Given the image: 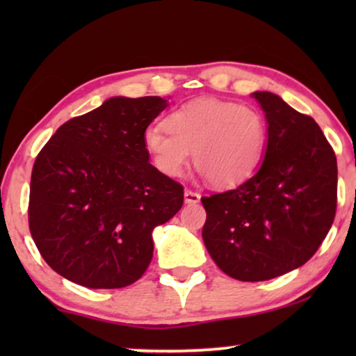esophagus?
<instances>
[{"mask_svg":"<svg viewBox=\"0 0 356 356\" xmlns=\"http://www.w3.org/2000/svg\"><path fill=\"white\" fill-rule=\"evenodd\" d=\"M199 201H201V194L193 191V189H186V191H184V202L197 204Z\"/></svg>","mask_w":356,"mask_h":356,"instance_id":"esophagus-1","label":"esophagus"}]
</instances>
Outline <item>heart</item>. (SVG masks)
<instances>
[{
  "mask_svg": "<svg viewBox=\"0 0 356 356\" xmlns=\"http://www.w3.org/2000/svg\"><path fill=\"white\" fill-rule=\"evenodd\" d=\"M144 147L159 172L179 177L189 154L209 183L233 188L251 177L266 152L264 116L250 105L201 99L178 106L144 133Z\"/></svg>",
  "mask_w": 356,
  "mask_h": 356,
  "instance_id": "1",
  "label": "heart"
}]
</instances>
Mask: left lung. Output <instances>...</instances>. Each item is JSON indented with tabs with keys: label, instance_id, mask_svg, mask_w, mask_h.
Here are the masks:
<instances>
[{
	"label": "left lung",
	"instance_id": "1",
	"mask_svg": "<svg viewBox=\"0 0 356 356\" xmlns=\"http://www.w3.org/2000/svg\"><path fill=\"white\" fill-rule=\"evenodd\" d=\"M252 97L267 120L259 172L235 189L201 197L204 245L241 282L270 280L308 262L337 209V159L318 123L270 92Z\"/></svg>",
	"mask_w": 356,
	"mask_h": 356
}]
</instances>
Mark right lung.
Segmentation results:
<instances>
[{
	"instance_id": "1",
	"label": "right lung",
	"mask_w": 356,
	"mask_h": 356,
	"mask_svg": "<svg viewBox=\"0 0 356 356\" xmlns=\"http://www.w3.org/2000/svg\"><path fill=\"white\" fill-rule=\"evenodd\" d=\"M162 97H113L56 129L32 168L29 228L48 266L87 289L139 280L152 232L183 206V186L149 163Z\"/></svg>"
}]
</instances>
